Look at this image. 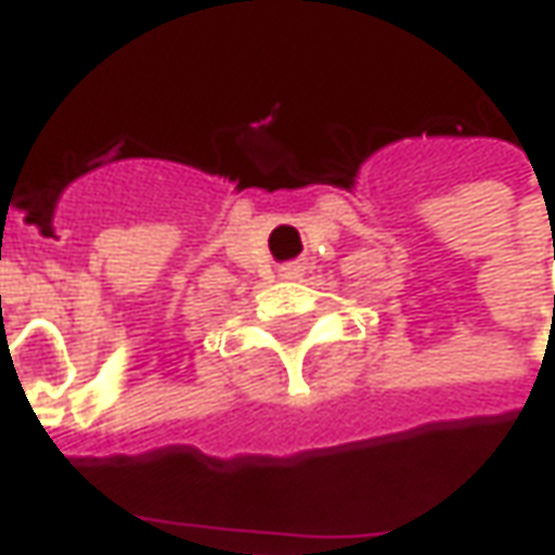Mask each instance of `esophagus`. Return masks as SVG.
I'll list each match as a JSON object with an SVG mask.
<instances>
[{
	"instance_id": "esophagus-1",
	"label": "esophagus",
	"mask_w": 555,
	"mask_h": 555,
	"mask_svg": "<svg viewBox=\"0 0 555 555\" xmlns=\"http://www.w3.org/2000/svg\"><path fill=\"white\" fill-rule=\"evenodd\" d=\"M302 271H306L302 262H287V266H281V278H284V281H299Z\"/></svg>"
}]
</instances>
